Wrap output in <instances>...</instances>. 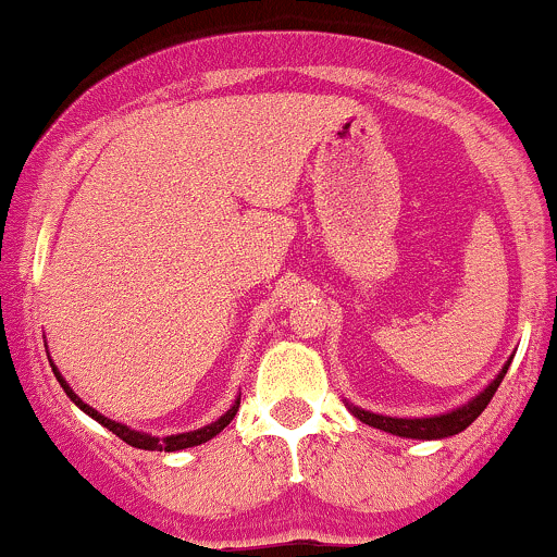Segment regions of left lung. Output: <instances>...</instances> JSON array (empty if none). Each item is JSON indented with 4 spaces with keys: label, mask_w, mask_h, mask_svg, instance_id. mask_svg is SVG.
<instances>
[{
    "label": "left lung",
    "mask_w": 557,
    "mask_h": 557,
    "mask_svg": "<svg viewBox=\"0 0 557 557\" xmlns=\"http://www.w3.org/2000/svg\"><path fill=\"white\" fill-rule=\"evenodd\" d=\"M508 366L510 362H505L499 376L492 381V384L486 386L476 399H471V403L463 405V408L453 410V413L434 416V418H389V416L368 413V410H360V408H352V413L355 418H360L362 423H368V426L389 431V434H397V436H408V440H445V436L460 434V431L471 426V423L484 413L490 399L495 397L499 381H503L505 373H508Z\"/></svg>",
    "instance_id": "1"
}]
</instances>
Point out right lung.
Instances as JSON below:
<instances>
[{"mask_svg":"<svg viewBox=\"0 0 557 557\" xmlns=\"http://www.w3.org/2000/svg\"><path fill=\"white\" fill-rule=\"evenodd\" d=\"M52 371H54V376H58V381H60V386L62 389H65V395L73 399V403L78 405L81 410H84V413H89L94 421H99L102 423V426H108L112 434L115 436H121L123 442H126V445H131V447H139V449H165V453H176V449H186V447H195V445H202V442H208V440H212V436L218 434V431H223L231 423V418L236 416V410H239V399H236L234 405H231V410L226 416H221L218 418L215 423H210V426H205V429H197V431H189V434H173V436H162V440H158V436H149V434H141V431H134V429H128V426H123V423H115V421H110V418H104L102 413H97V410L94 408H89V405L84 403V399H81L76 392L71 389V386L65 384V379L60 376V371L58 368L52 366Z\"/></svg>","mask_w":557,"mask_h":557,"instance_id":"right-lung-1","label":"right lung"}]
</instances>
